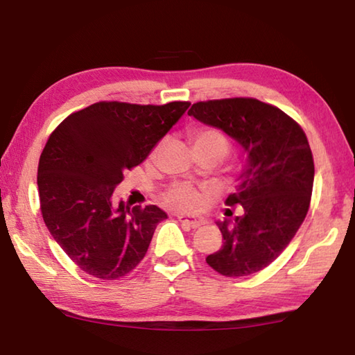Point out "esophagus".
Wrapping results in <instances>:
<instances>
[{"label":"esophagus","instance_id":"esophagus-1","mask_svg":"<svg viewBox=\"0 0 355 355\" xmlns=\"http://www.w3.org/2000/svg\"><path fill=\"white\" fill-rule=\"evenodd\" d=\"M177 219L182 222V224L188 225L191 228H199L200 225L205 224V220L202 218H196V216H186V214H178Z\"/></svg>","mask_w":355,"mask_h":355}]
</instances>
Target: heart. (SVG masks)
Masks as SVG:
<instances>
[{"label":"heart","mask_w":355,"mask_h":355,"mask_svg":"<svg viewBox=\"0 0 355 355\" xmlns=\"http://www.w3.org/2000/svg\"><path fill=\"white\" fill-rule=\"evenodd\" d=\"M194 144H208V146H218L222 152L227 150V139L219 131L211 128H202L194 133ZM164 202L167 205L182 209V211H192L197 209L203 202V196L196 188L186 183H177L171 186L164 194Z\"/></svg>","instance_id":"heart-1"}]
</instances>
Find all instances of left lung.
<instances>
[{"instance_id":"1","label":"left lung","mask_w":355,"mask_h":355,"mask_svg":"<svg viewBox=\"0 0 355 355\" xmlns=\"http://www.w3.org/2000/svg\"><path fill=\"white\" fill-rule=\"evenodd\" d=\"M188 114L224 131L248 155L239 188L225 200L244 213L216 222L224 244L207 263L225 277L255 274L285 250L307 216L315 178L307 136L284 111L257 98L199 101Z\"/></svg>"}]
</instances>
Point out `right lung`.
<instances>
[{
    "label": "right lung",
    "instance_id": "obj_1",
    "mask_svg": "<svg viewBox=\"0 0 355 355\" xmlns=\"http://www.w3.org/2000/svg\"><path fill=\"white\" fill-rule=\"evenodd\" d=\"M189 101H100L62 120L39 159L42 218L78 268L101 280L127 275L147 254L167 214L114 202L123 172L139 166L189 107Z\"/></svg>",
    "mask_w": 355,
    "mask_h": 355
}]
</instances>
